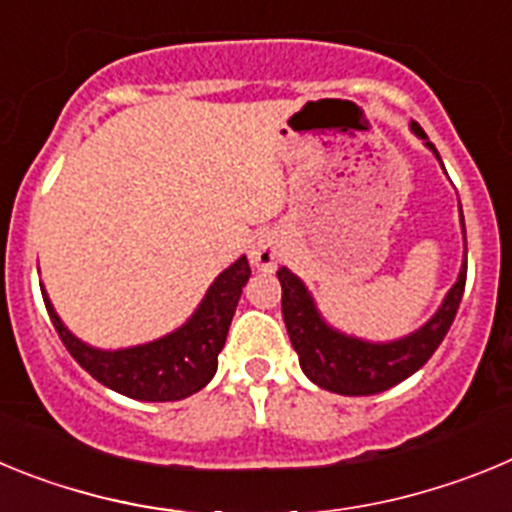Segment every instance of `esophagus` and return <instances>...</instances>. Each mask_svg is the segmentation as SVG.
I'll list each match as a JSON object with an SVG mask.
<instances>
[{
	"mask_svg": "<svg viewBox=\"0 0 512 512\" xmlns=\"http://www.w3.org/2000/svg\"><path fill=\"white\" fill-rule=\"evenodd\" d=\"M248 256H251V264L256 266V269L271 271V269H274V266H277V261H279L277 238H274V235H269V233L259 235V238L253 241L251 253H248Z\"/></svg>",
	"mask_w": 512,
	"mask_h": 512,
	"instance_id": "obj_1",
	"label": "esophagus"
}]
</instances>
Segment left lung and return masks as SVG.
Returning a JSON list of instances; mask_svg holds the SVG:
<instances>
[{
  "mask_svg": "<svg viewBox=\"0 0 512 512\" xmlns=\"http://www.w3.org/2000/svg\"><path fill=\"white\" fill-rule=\"evenodd\" d=\"M410 128L418 138L425 140V146L431 148L441 161L436 146L428 140L418 122H413ZM461 228H464V215H461ZM277 277L282 284L284 325H287L289 341L300 356L302 372L323 390L361 397L390 390L431 359L433 351L441 346L449 333L456 310H459L464 284H467V261L461 266L459 279L449 289V295L438 307L436 315L420 330L390 343H369L354 336H343L320 318L318 307L300 277H295L287 266L277 271Z\"/></svg>",
  "mask_w": 512,
  "mask_h": 512,
  "instance_id": "obj_1",
  "label": "left lung"
}]
</instances>
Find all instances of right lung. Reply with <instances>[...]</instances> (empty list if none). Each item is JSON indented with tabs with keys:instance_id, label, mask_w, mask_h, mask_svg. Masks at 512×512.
<instances>
[{
	"instance_id": "1",
	"label": "right lung",
	"mask_w": 512,
	"mask_h": 512,
	"mask_svg": "<svg viewBox=\"0 0 512 512\" xmlns=\"http://www.w3.org/2000/svg\"><path fill=\"white\" fill-rule=\"evenodd\" d=\"M251 277L246 256L220 274L207 289L205 300L179 330L143 346L99 351L71 333L53 310L51 300H43L63 346L104 387L143 402H171L200 392L217 372V354L228 338L230 320L241 300V292Z\"/></svg>"
}]
</instances>
